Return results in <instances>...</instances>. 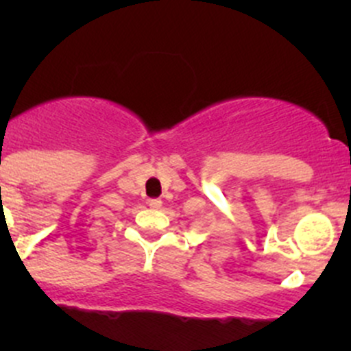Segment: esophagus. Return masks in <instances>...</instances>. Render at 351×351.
<instances>
[{
    "label": "esophagus",
    "instance_id": "34e87169",
    "mask_svg": "<svg viewBox=\"0 0 351 351\" xmlns=\"http://www.w3.org/2000/svg\"><path fill=\"white\" fill-rule=\"evenodd\" d=\"M147 204H149L151 208H159L162 205V202L159 200V198H153V200H149Z\"/></svg>",
    "mask_w": 351,
    "mask_h": 351
}]
</instances>
